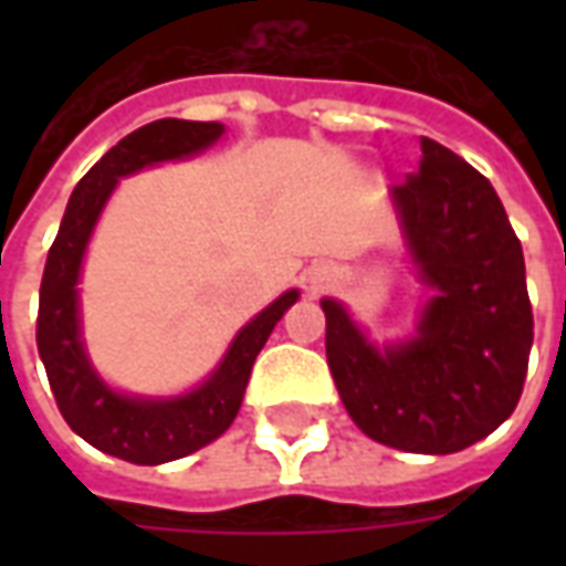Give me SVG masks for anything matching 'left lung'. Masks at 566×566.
Returning a JSON list of instances; mask_svg holds the SVG:
<instances>
[{
    "instance_id": "1",
    "label": "left lung",
    "mask_w": 566,
    "mask_h": 566,
    "mask_svg": "<svg viewBox=\"0 0 566 566\" xmlns=\"http://www.w3.org/2000/svg\"><path fill=\"white\" fill-rule=\"evenodd\" d=\"M421 275L437 296L418 336L373 348L324 300L327 364L348 416L369 439L451 454L515 412L534 345L522 242L485 175L421 136L418 172L391 190Z\"/></svg>"
}]
</instances>
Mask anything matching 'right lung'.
<instances>
[{
	"label": "right lung",
	"instance_id": "add662e5",
	"mask_svg": "<svg viewBox=\"0 0 566 566\" xmlns=\"http://www.w3.org/2000/svg\"><path fill=\"white\" fill-rule=\"evenodd\" d=\"M223 133L221 124L175 120L163 117L120 139L103 160L84 175L69 197L54 245L44 263L39 291L35 343L48 369L51 391L66 424L87 439L93 449L115 454L129 463H166L209 446L233 424L245 397L248 376L263 343L287 308L296 303V291L282 294L270 308L248 324L230 345L223 364L206 385L175 400H136L105 388L93 373L78 336V272L93 223L117 178L139 172L142 166L178 160L209 148Z\"/></svg>",
	"mask_w": 566,
	"mask_h": 566
}]
</instances>
